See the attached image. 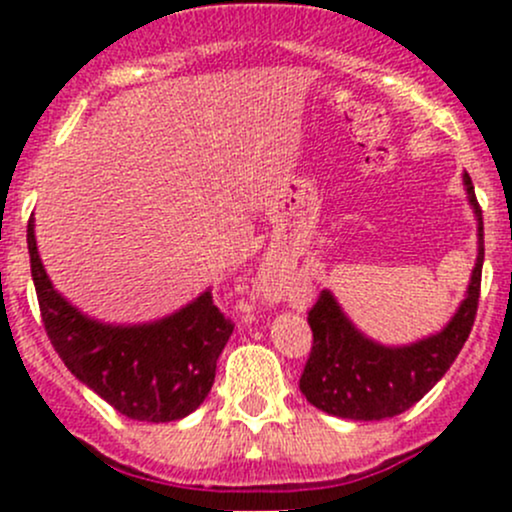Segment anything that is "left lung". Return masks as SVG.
<instances>
[{
	"mask_svg": "<svg viewBox=\"0 0 512 512\" xmlns=\"http://www.w3.org/2000/svg\"><path fill=\"white\" fill-rule=\"evenodd\" d=\"M463 185L478 220V257L466 299L441 332L414 344L389 347L356 329L329 289H324L309 309L314 342L299 379V391L324 414L352 421H381L404 414L456 361L476 319L483 272V213L468 173H463Z\"/></svg>",
	"mask_w": 512,
	"mask_h": 512,
	"instance_id": "left-lung-1",
	"label": "left lung"
}]
</instances>
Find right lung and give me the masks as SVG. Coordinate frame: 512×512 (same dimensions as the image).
<instances>
[{"instance_id":"right-lung-1","label":"right lung","mask_w":512,"mask_h":512,"mask_svg":"<svg viewBox=\"0 0 512 512\" xmlns=\"http://www.w3.org/2000/svg\"><path fill=\"white\" fill-rule=\"evenodd\" d=\"M27 245L46 334L81 384L133 421H178L203 404L232 334V322L215 307L210 289L156 322H98L51 285L36 247L34 218Z\"/></svg>"}]
</instances>
